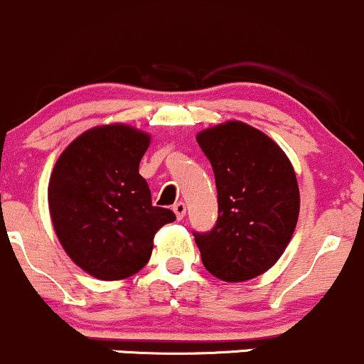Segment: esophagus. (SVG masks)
Masks as SVG:
<instances>
[{"label": "esophagus", "instance_id": "1", "mask_svg": "<svg viewBox=\"0 0 364 364\" xmlns=\"http://www.w3.org/2000/svg\"><path fill=\"white\" fill-rule=\"evenodd\" d=\"M172 211H174L176 218H178V220H181L183 216L186 215V205L183 204V203H176L174 205H172Z\"/></svg>", "mask_w": 364, "mask_h": 364}]
</instances>
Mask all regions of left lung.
Instances as JSON below:
<instances>
[{
  "label": "left lung",
  "instance_id": "obj_1",
  "mask_svg": "<svg viewBox=\"0 0 364 364\" xmlns=\"http://www.w3.org/2000/svg\"><path fill=\"white\" fill-rule=\"evenodd\" d=\"M211 161L218 220L193 232L203 264L223 282H247L274 266L294 234L299 188L280 146L257 128L227 121L197 135Z\"/></svg>",
  "mask_w": 364,
  "mask_h": 364
}]
</instances>
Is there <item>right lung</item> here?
I'll return each instance as SVG.
<instances>
[{"mask_svg":"<svg viewBox=\"0 0 364 364\" xmlns=\"http://www.w3.org/2000/svg\"><path fill=\"white\" fill-rule=\"evenodd\" d=\"M151 137L128 124L80 134L49 179V211L70 259L98 280H123L148 264L153 237L176 220L151 204L139 164Z\"/></svg>","mask_w":364,"mask_h":364,"instance_id":"1","label":"right lung"}]
</instances>
